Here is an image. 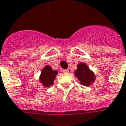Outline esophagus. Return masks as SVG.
Masks as SVG:
<instances>
[{"label": "esophagus", "instance_id": "1", "mask_svg": "<svg viewBox=\"0 0 126 126\" xmlns=\"http://www.w3.org/2000/svg\"><path fill=\"white\" fill-rule=\"evenodd\" d=\"M69 72V70L68 69H63V72H64V73H68Z\"/></svg>", "mask_w": 126, "mask_h": 126}]
</instances>
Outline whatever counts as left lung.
<instances>
[{
  "instance_id": "8db88e82",
  "label": "left lung",
  "mask_w": 126,
  "mask_h": 126,
  "mask_svg": "<svg viewBox=\"0 0 126 126\" xmlns=\"http://www.w3.org/2000/svg\"><path fill=\"white\" fill-rule=\"evenodd\" d=\"M74 74L80 81V84L85 87L90 86L95 80L94 73L84 63H80L78 64L77 69L74 72Z\"/></svg>"
}]
</instances>
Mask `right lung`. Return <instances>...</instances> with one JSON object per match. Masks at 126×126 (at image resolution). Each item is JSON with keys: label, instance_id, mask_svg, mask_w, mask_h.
Returning a JSON list of instances; mask_svg holds the SVG:
<instances>
[{"label": "right lung", "instance_id": "obj_1", "mask_svg": "<svg viewBox=\"0 0 126 126\" xmlns=\"http://www.w3.org/2000/svg\"><path fill=\"white\" fill-rule=\"evenodd\" d=\"M57 74V70H53L50 65L45 66L39 76V81L44 87H48L53 84Z\"/></svg>", "mask_w": 126, "mask_h": 126}]
</instances>
